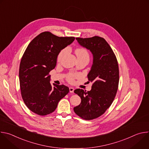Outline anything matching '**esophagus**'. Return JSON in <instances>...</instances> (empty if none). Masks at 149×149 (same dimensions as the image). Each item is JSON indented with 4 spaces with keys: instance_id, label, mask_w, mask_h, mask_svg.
Masks as SVG:
<instances>
[{
    "instance_id": "1",
    "label": "esophagus",
    "mask_w": 149,
    "mask_h": 149,
    "mask_svg": "<svg viewBox=\"0 0 149 149\" xmlns=\"http://www.w3.org/2000/svg\"><path fill=\"white\" fill-rule=\"evenodd\" d=\"M70 92L71 93H74V88H72V87H70Z\"/></svg>"
}]
</instances>
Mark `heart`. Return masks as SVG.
Segmentation results:
<instances>
[{"mask_svg":"<svg viewBox=\"0 0 149 149\" xmlns=\"http://www.w3.org/2000/svg\"><path fill=\"white\" fill-rule=\"evenodd\" d=\"M68 51V48H65L62 49L58 55L57 60L58 62H61L63 59V57L65 56ZM75 54L78 57V59H87L88 60L90 59V54L87 49L84 48H78L75 49ZM78 75L75 74H69L67 77V80L70 82H73L76 77H77Z\"/></svg>","mask_w":149,"mask_h":149,"instance_id":"obj_1","label":"heart"}]
</instances>
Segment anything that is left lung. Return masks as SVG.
I'll return each mask as SVG.
<instances>
[{
    "instance_id": "8db88e82",
    "label": "left lung",
    "mask_w": 149,
    "mask_h": 149,
    "mask_svg": "<svg viewBox=\"0 0 149 149\" xmlns=\"http://www.w3.org/2000/svg\"><path fill=\"white\" fill-rule=\"evenodd\" d=\"M76 39L93 55V64L87 75L93 85L90 91L74 90L81 102L74 108V111L81 118L91 120L102 115L114 100L119 82L118 61L111 47L103 38L95 36Z\"/></svg>"
}]
</instances>
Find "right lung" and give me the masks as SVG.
<instances>
[{
  "instance_id": "obj_1",
  "label": "right lung",
  "mask_w": 149,
  "mask_h": 149,
  "mask_svg": "<svg viewBox=\"0 0 149 149\" xmlns=\"http://www.w3.org/2000/svg\"><path fill=\"white\" fill-rule=\"evenodd\" d=\"M75 37H59L50 32L36 36L21 59L19 77L22 98L34 113L46 116L54 112L58 102L70 91L64 85L50 83L49 72L55 68L58 54Z\"/></svg>"
}]
</instances>
